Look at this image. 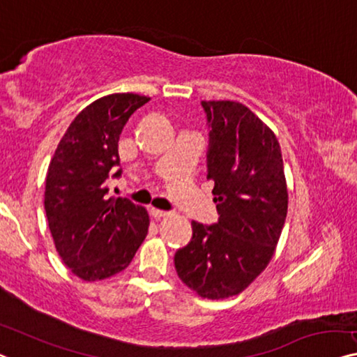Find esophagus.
<instances>
[{"label":"esophagus","instance_id":"1","mask_svg":"<svg viewBox=\"0 0 357 357\" xmlns=\"http://www.w3.org/2000/svg\"><path fill=\"white\" fill-rule=\"evenodd\" d=\"M151 211V215L153 216V218H165V216H168V211H165V210H158V208H152L149 210Z\"/></svg>","mask_w":357,"mask_h":357}]
</instances>
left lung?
<instances>
[{
	"label": "left lung",
	"mask_w": 357,
	"mask_h": 357,
	"mask_svg": "<svg viewBox=\"0 0 357 357\" xmlns=\"http://www.w3.org/2000/svg\"><path fill=\"white\" fill-rule=\"evenodd\" d=\"M210 130L206 178L220 220L192 221V241L174 255L179 279L202 298L238 295L263 273L284 227L280 146L269 126L236 100H202Z\"/></svg>",
	"instance_id": "obj_1"
}]
</instances>
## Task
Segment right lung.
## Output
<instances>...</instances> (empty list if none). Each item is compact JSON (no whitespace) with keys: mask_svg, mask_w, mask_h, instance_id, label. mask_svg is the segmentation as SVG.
Masks as SVG:
<instances>
[{"mask_svg":"<svg viewBox=\"0 0 357 357\" xmlns=\"http://www.w3.org/2000/svg\"><path fill=\"white\" fill-rule=\"evenodd\" d=\"M151 98L104 96L75 116L51 158L45 210L61 259L79 279H107L128 268L149 229L144 206L107 197L119 178V139L135 112Z\"/></svg>","mask_w":357,"mask_h":357,"instance_id":"right-lung-1","label":"right lung"}]
</instances>
